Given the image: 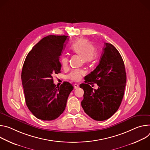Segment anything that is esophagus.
Here are the masks:
<instances>
[{"label":"esophagus","instance_id":"1","mask_svg":"<svg viewBox=\"0 0 150 150\" xmlns=\"http://www.w3.org/2000/svg\"><path fill=\"white\" fill-rule=\"evenodd\" d=\"M74 87L75 89H77V88H78L79 87V85L77 84V83H75V84L74 85Z\"/></svg>","mask_w":150,"mask_h":150}]
</instances>
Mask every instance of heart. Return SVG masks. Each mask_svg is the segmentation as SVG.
Masks as SVG:
<instances>
[{"label": "heart", "mask_w": 150, "mask_h": 150, "mask_svg": "<svg viewBox=\"0 0 150 150\" xmlns=\"http://www.w3.org/2000/svg\"><path fill=\"white\" fill-rule=\"evenodd\" d=\"M69 50L71 52L80 55L81 62L86 64H92L95 62L98 58L96 48L87 38H77L71 43ZM60 63L62 67H67L68 65L67 58L65 57H61L60 58ZM85 74V72L83 70H74L67 76V78L74 81H79Z\"/></svg>", "instance_id": "heart-1"}]
</instances>
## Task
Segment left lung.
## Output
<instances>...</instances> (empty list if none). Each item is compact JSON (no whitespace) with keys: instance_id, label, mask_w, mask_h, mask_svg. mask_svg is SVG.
<instances>
[{"instance_id":"obj_1","label":"left lung","mask_w":150,"mask_h":150,"mask_svg":"<svg viewBox=\"0 0 150 150\" xmlns=\"http://www.w3.org/2000/svg\"><path fill=\"white\" fill-rule=\"evenodd\" d=\"M100 61L96 69L85 77L80 85L84 91L81 102L85 112L93 120H105L116 112L122 101L126 83L123 60L112 44L104 43ZM96 83L97 90L90 84Z\"/></svg>"}]
</instances>
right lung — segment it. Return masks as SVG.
<instances>
[{
    "label": "right lung",
    "mask_w": 150,
    "mask_h": 150,
    "mask_svg": "<svg viewBox=\"0 0 150 150\" xmlns=\"http://www.w3.org/2000/svg\"><path fill=\"white\" fill-rule=\"evenodd\" d=\"M67 36L43 38L29 52L23 64L21 80L25 100L29 110L39 119L50 121L64 112L73 86L64 81L54 83L53 76L61 73L59 61Z\"/></svg>",
    "instance_id": "1"
}]
</instances>
